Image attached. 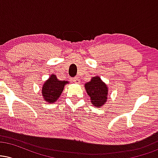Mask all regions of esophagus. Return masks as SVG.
<instances>
[{
	"label": "esophagus",
	"mask_w": 158,
	"mask_h": 158,
	"mask_svg": "<svg viewBox=\"0 0 158 158\" xmlns=\"http://www.w3.org/2000/svg\"><path fill=\"white\" fill-rule=\"evenodd\" d=\"M72 81H73L74 83H76V84H79V83H80V79H79V77H74V78H73Z\"/></svg>",
	"instance_id": "obj_1"
}]
</instances>
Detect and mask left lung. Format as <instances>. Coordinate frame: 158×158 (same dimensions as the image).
<instances>
[{"label":"left lung","instance_id":"obj_1","mask_svg":"<svg viewBox=\"0 0 158 158\" xmlns=\"http://www.w3.org/2000/svg\"><path fill=\"white\" fill-rule=\"evenodd\" d=\"M87 94L90 97L91 103L96 108H100L106 102L108 96L107 85L99 77H93L85 85Z\"/></svg>","mask_w":158,"mask_h":158}]
</instances>
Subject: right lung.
Segmentation results:
<instances>
[{
  "instance_id": "right-lung-1",
  "label": "right lung",
  "mask_w": 158,
  "mask_h": 158,
  "mask_svg": "<svg viewBox=\"0 0 158 158\" xmlns=\"http://www.w3.org/2000/svg\"><path fill=\"white\" fill-rule=\"evenodd\" d=\"M67 83H68V81H59L56 76L52 74L43 85L41 93L44 99L50 103L57 101L62 93L64 85Z\"/></svg>"
}]
</instances>
